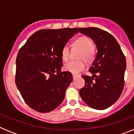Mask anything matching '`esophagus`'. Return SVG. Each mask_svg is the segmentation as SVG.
Segmentation results:
<instances>
[{"label": "esophagus", "mask_w": 134, "mask_h": 134, "mask_svg": "<svg viewBox=\"0 0 134 134\" xmlns=\"http://www.w3.org/2000/svg\"><path fill=\"white\" fill-rule=\"evenodd\" d=\"M72 77H73V79H74V80H75V79L78 77V76L75 75V74H72Z\"/></svg>", "instance_id": "obj_1"}]
</instances>
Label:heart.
<instances>
[{
  "mask_svg": "<svg viewBox=\"0 0 134 134\" xmlns=\"http://www.w3.org/2000/svg\"><path fill=\"white\" fill-rule=\"evenodd\" d=\"M73 47L81 49L78 55L80 60L70 61L64 65V69L72 74H78L85 68V61L91 63L95 58V50L93 41L88 37L81 36L73 42ZM61 57L64 62H67L70 57V49L67 46H64L61 51Z\"/></svg>",
  "mask_w": 134,
  "mask_h": 134,
  "instance_id": "heart-1",
  "label": "heart"
}]
</instances>
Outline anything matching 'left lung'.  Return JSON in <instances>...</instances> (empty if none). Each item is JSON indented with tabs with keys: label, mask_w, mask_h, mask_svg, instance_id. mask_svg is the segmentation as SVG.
<instances>
[{
	"label": "left lung",
	"mask_w": 134,
	"mask_h": 134,
	"mask_svg": "<svg viewBox=\"0 0 134 134\" xmlns=\"http://www.w3.org/2000/svg\"><path fill=\"white\" fill-rule=\"evenodd\" d=\"M78 31L91 37L97 48L89 68L93 76H82L85 85L79 91L80 97L91 108L105 109L118 100L124 89L125 57L117 40L106 31L86 27L78 28Z\"/></svg>",
	"instance_id": "obj_1"
}]
</instances>
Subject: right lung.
<instances>
[{
    "instance_id": "right-lung-1",
    "label": "right lung",
    "mask_w": 134,
    "mask_h": 134,
    "mask_svg": "<svg viewBox=\"0 0 134 134\" xmlns=\"http://www.w3.org/2000/svg\"><path fill=\"white\" fill-rule=\"evenodd\" d=\"M76 33V28L41 29L20 48L15 83L25 102L33 109L48 113L63 101L73 79L70 72H61V51Z\"/></svg>"
}]
</instances>
